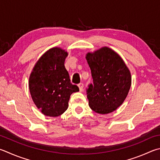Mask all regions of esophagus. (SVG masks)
<instances>
[{"label": "esophagus", "instance_id": "esophagus-1", "mask_svg": "<svg viewBox=\"0 0 160 160\" xmlns=\"http://www.w3.org/2000/svg\"><path fill=\"white\" fill-rule=\"evenodd\" d=\"M78 88H79V89H80V91L82 92V90H83V84L82 82H80V83L78 84Z\"/></svg>", "mask_w": 160, "mask_h": 160}]
</instances>
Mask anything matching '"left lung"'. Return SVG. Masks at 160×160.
<instances>
[{
    "label": "left lung",
    "mask_w": 160,
    "mask_h": 160,
    "mask_svg": "<svg viewBox=\"0 0 160 160\" xmlns=\"http://www.w3.org/2000/svg\"><path fill=\"white\" fill-rule=\"evenodd\" d=\"M93 84L87 88L89 106L100 114L114 111L124 102L129 91L132 78L122 59L108 48L88 53Z\"/></svg>",
    "instance_id": "obj_1"
}]
</instances>
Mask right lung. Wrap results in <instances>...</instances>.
<instances>
[{
  "instance_id": "right-lung-1",
  "label": "right lung",
  "mask_w": 160,
  "mask_h": 160,
  "mask_svg": "<svg viewBox=\"0 0 160 160\" xmlns=\"http://www.w3.org/2000/svg\"><path fill=\"white\" fill-rule=\"evenodd\" d=\"M68 53L58 48L47 51L38 61L29 78L30 93L37 108L46 116L57 117L68 107L78 87L71 82L64 66Z\"/></svg>"
}]
</instances>
